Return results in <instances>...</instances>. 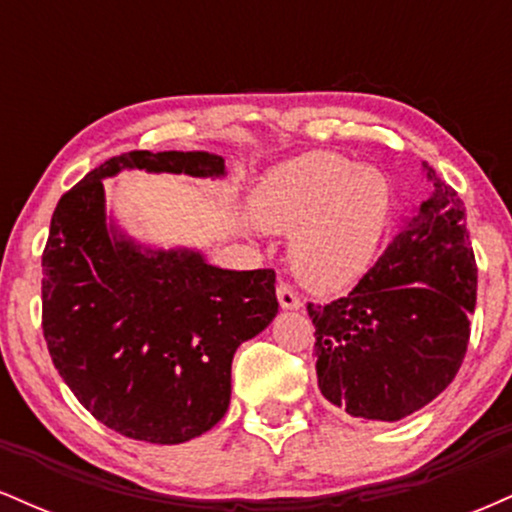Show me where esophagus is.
Listing matches in <instances>:
<instances>
[{
    "instance_id": "1",
    "label": "esophagus",
    "mask_w": 512,
    "mask_h": 512,
    "mask_svg": "<svg viewBox=\"0 0 512 512\" xmlns=\"http://www.w3.org/2000/svg\"><path fill=\"white\" fill-rule=\"evenodd\" d=\"M276 298H279V305L284 310H298L301 308V298H298V293L291 289V286L286 284H279L276 286Z\"/></svg>"
}]
</instances>
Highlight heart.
<instances>
[{
	"mask_svg": "<svg viewBox=\"0 0 512 512\" xmlns=\"http://www.w3.org/2000/svg\"><path fill=\"white\" fill-rule=\"evenodd\" d=\"M252 211L267 231L296 233L291 264L305 284L339 291L373 262L390 221L392 187L380 168L310 151L264 175Z\"/></svg>",
	"mask_w": 512,
	"mask_h": 512,
	"instance_id": "b5f03b06",
	"label": "heart"
}]
</instances>
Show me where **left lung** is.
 Masks as SVG:
<instances>
[{
    "mask_svg": "<svg viewBox=\"0 0 512 512\" xmlns=\"http://www.w3.org/2000/svg\"><path fill=\"white\" fill-rule=\"evenodd\" d=\"M431 192L344 298L308 303L315 370L330 404L399 421L455 380L477 303V262L457 192L424 163Z\"/></svg>",
    "mask_w": 512,
    "mask_h": 512,
    "instance_id": "obj_1",
    "label": "left lung"
}]
</instances>
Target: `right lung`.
<instances>
[{
    "label": "right lung",
    "instance_id": "obj_1",
    "mask_svg": "<svg viewBox=\"0 0 512 512\" xmlns=\"http://www.w3.org/2000/svg\"><path fill=\"white\" fill-rule=\"evenodd\" d=\"M125 168L226 175L207 151H129L64 192L43 250V334L62 380L101 424L175 445L226 414L233 354L279 313L276 274L142 248L108 226L103 180Z\"/></svg>",
    "mask_w": 512,
    "mask_h": 512
}]
</instances>
